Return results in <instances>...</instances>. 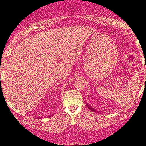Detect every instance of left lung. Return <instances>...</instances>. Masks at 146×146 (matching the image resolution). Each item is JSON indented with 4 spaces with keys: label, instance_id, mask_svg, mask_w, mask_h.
<instances>
[{
    "label": "left lung",
    "instance_id": "1",
    "mask_svg": "<svg viewBox=\"0 0 146 146\" xmlns=\"http://www.w3.org/2000/svg\"><path fill=\"white\" fill-rule=\"evenodd\" d=\"M86 106H87L88 108L89 109H90V110H91V111H92V112H96V110H94V108H91V107L90 106V105H88V104H86Z\"/></svg>",
    "mask_w": 146,
    "mask_h": 146
}]
</instances>
